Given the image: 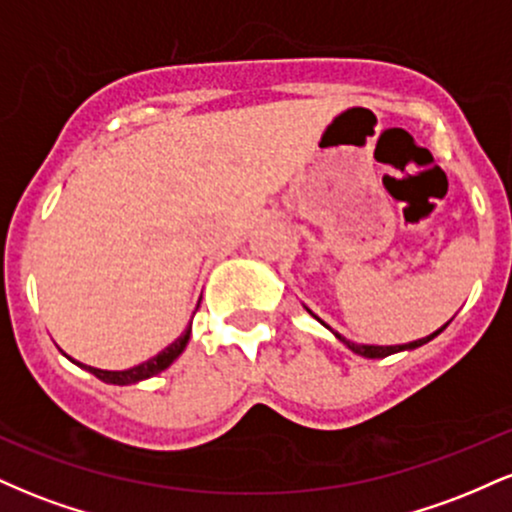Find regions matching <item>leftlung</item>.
<instances>
[{
  "instance_id": "left-lung-1",
  "label": "left lung",
  "mask_w": 512,
  "mask_h": 512,
  "mask_svg": "<svg viewBox=\"0 0 512 512\" xmlns=\"http://www.w3.org/2000/svg\"><path fill=\"white\" fill-rule=\"evenodd\" d=\"M313 317H317L315 313H310ZM317 320H320V317H317ZM322 322V320H320ZM322 325H325V322H322ZM325 327H330V325H325ZM445 327L448 325H443L440 327L438 332H433L431 337H424V339H416V342H411V344H399V346H368V344H356V342H349V339L346 337H342V334L339 332H334V337L339 339V342H344L346 346H349L351 351H354V354H358V356H366V358H385V356H390V354H397V351H404V349H416V346H421V344H426V342H431L433 337H438L440 332L445 330Z\"/></svg>"
}]
</instances>
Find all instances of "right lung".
<instances>
[{"mask_svg":"<svg viewBox=\"0 0 512 512\" xmlns=\"http://www.w3.org/2000/svg\"><path fill=\"white\" fill-rule=\"evenodd\" d=\"M190 330H192V327H187V330L182 332L173 344L166 346V349H163L158 356L149 358V361H146V363H139V366H134V368H129V370H101V368L84 366V363H79V366L86 368L88 373L96 375L98 380H103V383H110V385H132V383H139V380L154 378V375L161 373V370H166L170 363H173L175 358L182 354V349H185L187 342H190Z\"/></svg>","mask_w":512,"mask_h":512,"instance_id":"1","label":"right lung"}]
</instances>
